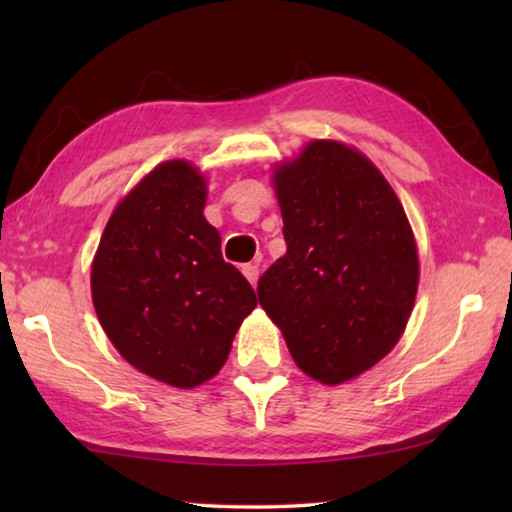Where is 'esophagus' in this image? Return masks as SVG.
I'll return each mask as SVG.
<instances>
[{
  "mask_svg": "<svg viewBox=\"0 0 512 512\" xmlns=\"http://www.w3.org/2000/svg\"><path fill=\"white\" fill-rule=\"evenodd\" d=\"M241 271H244L246 280L255 287V284H257V277H259V268H257L255 264H246L244 268H241Z\"/></svg>",
  "mask_w": 512,
  "mask_h": 512,
  "instance_id": "esophagus-1",
  "label": "esophagus"
}]
</instances>
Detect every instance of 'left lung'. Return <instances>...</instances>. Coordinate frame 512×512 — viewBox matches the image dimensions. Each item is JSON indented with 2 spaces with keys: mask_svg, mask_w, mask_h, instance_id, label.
<instances>
[{
  "mask_svg": "<svg viewBox=\"0 0 512 512\" xmlns=\"http://www.w3.org/2000/svg\"><path fill=\"white\" fill-rule=\"evenodd\" d=\"M287 253L259 277V305L293 361L323 384L375 366L418 293V250L400 198L366 155L316 140L273 173Z\"/></svg>",
  "mask_w": 512,
  "mask_h": 512,
  "instance_id": "left-lung-1",
  "label": "left lung"
}]
</instances>
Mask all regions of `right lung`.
I'll return each instance as SVG.
<instances>
[{"instance_id": "obj_1", "label": "right lung", "mask_w": 512, "mask_h": 512, "mask_svg": "<svg viewBox=\"0 0 512 512\" xmlns=\"http://www.w3.org/2000/svg\"><path fill=\"white\" fill-rule=\"evenodd\" d=\"M205 196L192 164L162 162L115 207L92 262L103 332L131 366L176 388L212 379L257 307L246 277L223 262Z\"/></svg>"}]
</instances>
